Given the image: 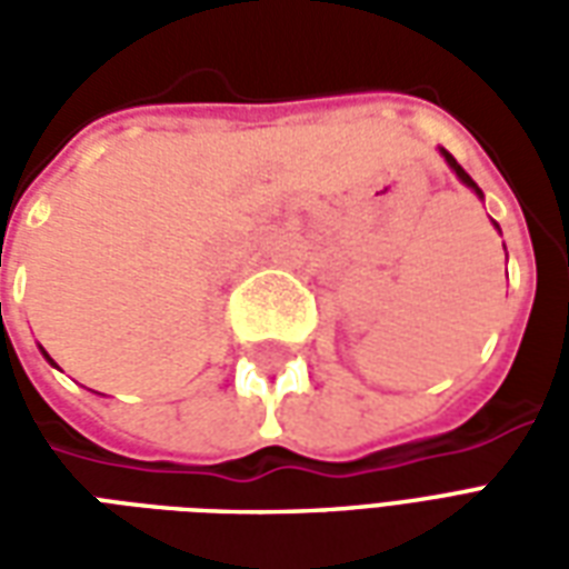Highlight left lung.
<instances>
[{"mask_svg": "<svg viewBox=\"0 0 569 569\" xmlns=\"http://www.w3.org/2000/svg\"><path fill=\"white\" fill-rule=\"evenodd\" d=\"M439 151H441V158H445V161H448V167H451L453 173H457V179H460V182H463L466 188H472V191H476L478 198L485 200V194H481V188H478L476 182H472V176L466 173V170H463V167H460V163L453 161V154H451V151H445V149H439ZM493 224H497V222H493ZM497 231H500V224H497ZM502 249H506V247H502Z\"/></svg>", "mask_w": 569, "mask_h": 569, "instance_id": "obj_1", "label": "left lung"}]
</instances>
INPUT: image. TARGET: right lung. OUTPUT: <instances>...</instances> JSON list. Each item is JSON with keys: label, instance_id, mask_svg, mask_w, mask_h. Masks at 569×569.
<instances>
[{"label": "right lung", "instance_id": "right-lung-1", "mask_svg": "<svg viewBox=\"0 0 569 569\" xmlns=\"http://www.w3.org/2000/svg\"><path fill=\"white\" fill-rule=\"evenodd\" d=\"M39 350H42V347H39ZM42 357H44V359H48V362H51V366H54V359L48 357V353H44V350H42Z\"/></svg>", "mask_w": 569, "mask_h": 569}]
</instances>
